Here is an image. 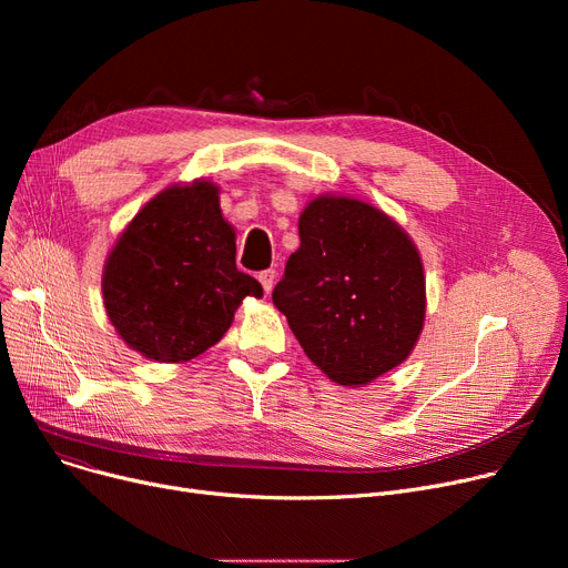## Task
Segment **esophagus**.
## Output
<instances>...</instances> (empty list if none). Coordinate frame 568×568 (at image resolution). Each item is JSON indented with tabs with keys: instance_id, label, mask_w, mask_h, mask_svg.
I'll use <instances>...</instances> for the list:
<instances>
[{
	"instance_id": "esophagus-1",
	"label": "esophagus",
	"mask_w": 568,
	"mask_h": 568,
	"mask_svg": "<svg viewBox=\"0 0 568 568\" xmlns=\"http://www.w3.org/2000/svg\"><path fill=\"white\" fill-rule=\"evenodd\" d=\"M257 278H260L264 292H272V287L276 283V272H274V268H264V272L257 274Z\"/></svg>"
}]
</instances>
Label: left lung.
<instances>
[{"label":"left lung","mask_w":568,"mask_h":568,"mask_svg":"<svg viewBox=\"0 0 568 568\" xmlns=\"http://www.w3.org/2000/svg\"><path fill=\"white\" fill-rule=\"evenodd\" d=\"M300 239L272 300L308 359L343 386L403 364L426 317L412 239L379 209L336 195L304 209Z\"/></svg>","instance_id":"left-lung-1"}]
</instances>
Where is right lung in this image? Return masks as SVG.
<instances>
[{"mask_svg":"<svg viewBox=\"0 0 568 568\" xmlns=\"http://www.w3.org/2000/svg\"><path fill=\"white\" fill-rule=\"evenodd\" d=\"M234 230L212 182L170 186L119 236L103 272L105 313L129 347L179 364L216 345L262 285L236 268Z\"/></svg>","mask_w":568,"mask_h":568,"instance_id":"add662e5","label":"right lung"}]
</instances>
